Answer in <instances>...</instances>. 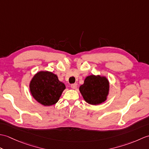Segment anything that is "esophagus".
I'll return each instance as SVG.
<instances>
[{"label":"esophagus","mask_w":149,"mask_h":149,"mask_svg":"<svg viewBox=\"0 0 149 149\" xmlns=\"http://www.w3.org/2000/svg\"><path fill=\"white\" fill-rule=\"evenodd\" d=\"M70 87L72 88V89H74V90L76 89V88H77V84H75V83H74V84H71V86H70Z\"/></svg>","instance_id":"1"}]
</instances>
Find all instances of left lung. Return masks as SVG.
<instances>
[{"mask_svg":"<svg viewBox=\"0 0 149 149\" xmlns=\"http://www.w3.org/2000/svg\"><path fill=\"white\" fill-rule=\"evenodd\" d=\"M109 83L106 77L91 75L85 79L79 91L84 100L91 105H98L106 100Z\"/></svg>","mask_w":149,"mask_h":149,"instance_id":"8db88e82","label":"left lung"}]
</instances>
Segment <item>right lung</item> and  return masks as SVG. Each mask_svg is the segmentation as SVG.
<instances>
[{
	"instance_id": "obj_1",
	"label": "right lung",
	"mask_w": 149,
	"mask_h": 149,
	"mask_svg": "<svg viewBox=\"0 0 149 149\" xmlns=\"http://www.w3.org/2000/svg\"><path fill=\"white\" fill-rule=\"evenodd\" d=\"M30 91L37 102L45 106L58 102L66 87L57 75L48 71H40L34 75L29 84Z\"/></svg>"
}]
</instances>
